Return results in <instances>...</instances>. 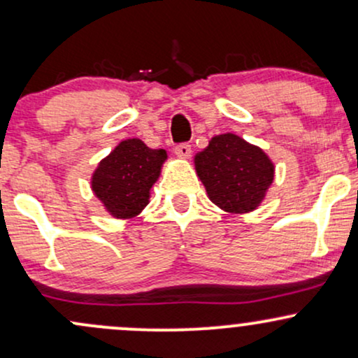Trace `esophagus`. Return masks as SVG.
Masks as SVG:
<instances>
[{
    "label": "esophagus",
    "mask_w": 358,
    "mask_h": 358,
    "mask_svg": "<svg viewBox=\"0 0 358 358\" xmlns=\"http://www.w3.org/2000/svg\"><path fill=\"white\" fill-rule=\"evenodd\" d=\"M175 155L178 158H188L192 155V146L188 143H180V145L175 146Z\"/></svg>",
    "instance_id": "34e87169"
}]
</instances>
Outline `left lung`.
I'll return each mask as SVG.
<instances>
[{"instance_id": "1", "label": "left lung", "mask_w": 358, "mask_h": 358, "mask_svg": "<svg viewBox=\"0 0 358 358\" xmlns=\"http://www.w3.org/2000/svg\"><path fill=\"white\" fill-rule=\"evenodd\" d=\"M195 170L208 199L231 213L257 208L274 180L268 155L232 133L212 138L195 156Z\"/></svg>"}]
</instances>
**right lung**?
Masks as SVG:
<instances>
[{"label":"right lung","mask_w":358,"mask_h":358,"mask_svg":"<svg viewBox=\"0 0 358 358\" xmlns=\"http://www.w3.org/2000/svg\"><path fill=\"white\" fill-rule=\"evenodd\" d=\"M165 159V150H151L136 138L126 139L94 171L92 190L110 215L131 219L148 205L150 188Z\"/></svg>","instance_id":"right-lung-1"}]
</instances>
